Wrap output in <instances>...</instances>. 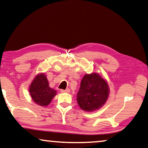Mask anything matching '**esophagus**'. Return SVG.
Masks as SVG:
<instances>
[{"label":"esophagus","instance_id":"esophagus-1","mask_svg":"<svg viewBox=\"0 0 148 148\" xmlns=\"http://www.w3.org/2000/svg\"><path fill=\"white\" fill-rule=\"evenodd\" d=\"M61 92H62V93H69L70 92V89H66L65 90H63V89H61Z\"/></svg>","mask_w":148,"mask_h":148}]
</instances>
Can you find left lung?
I'll return each instance as SVG.
<instances>
[{"label":"left lung","mask_w":148,"mask_h":148,"mask_svg":"<svg viewBox=\"0 0 148 148\" xmlns=\"http://www.w3.org/2000/svg\"><path fill=\"white\" fill-rule=\"evenodd\" d=\"M109 93L108 83L99 74H86L81 81L77 101L83 111L91 112L99 110L106 103Z\"/></svg>","instance_id":"8db88e82"}]
</instances>
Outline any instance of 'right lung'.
Listing matches in <instances>:
<instances>
[{
    "label": "right lung",
    "mask_w": 148,
    "mask_h": 148,
    "mask_svg": "<svg viewBox=\"0 0 148 148\" xmlns=\"http://www.w3.org/2000/svg\"><path fill=\"white\" fill-rule=\"evenodd\" d=\"M47 78L44 73H39L33 79L29 87L32 99L40 106L45 107L50 104L57 95L56 90L51 88Z\"/></svg>",
    "instance_id": "right-lung-1"
}]
</instances>
